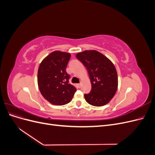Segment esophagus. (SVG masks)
<instances>
[{"label": "esophagus", "mask_w": 155, "mask_h": 155, "mask_svg": "<svg viewBox=\"0 0 155 155\" xmlns=\"http://www.w3.org/2000/svg\"><path fill=\"white\" fill-rule=\"evenodd\" d=\"M81 83H79V84H78V87H79V88H80V87H81Z\"/></svg>", "instance_id": "1"}]
</instances>
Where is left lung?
<instances>
[{"label": "left lung", "mask_w": 155, "mask_h": 155, "mask_svg": "<svg viewBox=\"0 0 155 155\" xmlns=\"http://www.w3.org/2000/svg\"><path fill=\"white\" fill-rule=\"evenodd\" d=\"M76 58L88 70L92 84L91 92L84 96L88 104L96 107L108 104L118 88V75L114 65L104 55L96 50H85Z\"/></svg>", "instance_id": "8db88e82"}]
</instances>
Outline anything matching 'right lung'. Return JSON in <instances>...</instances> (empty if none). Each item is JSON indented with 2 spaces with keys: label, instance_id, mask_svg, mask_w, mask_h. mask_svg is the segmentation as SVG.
Segmentation results:
<instances>
[{
  "label": "right lung",
  "instance_id": "add662e5",
  "mask_svg": "<svg viewBox=\"0 0 155 155\" xmlns=\"http://www.w3.org/2000/svg\"><path fill=\"white\" fill-rule=\"evenodd\" d=\"M71 57L69 53L55 51L39 65L37 83L45 99L55 105L67 104L72 100L76 88L69 83L66 68Z\"/></svg>",
  "mask_w": 155,
  "mask_h": 155
}]
</instances>
